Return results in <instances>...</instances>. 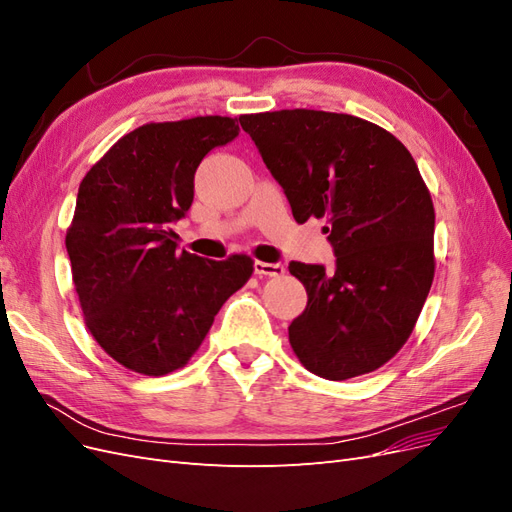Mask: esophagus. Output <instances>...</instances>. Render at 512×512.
I'll return each mask as SVG.
<instances>
[{
	"mask_svg": "<svg viewBox=\"0 0 512 512\" xmlns=\"http://www.w3.org/2000/svg\"><path fill=\"white\" fill-rule=\"evenodd\" d=\"M286 271V267L282 262H262V260H254V273L256 275H267V277H277Z\"/></svg>",
	"mask_w": 512,
	"mask_h": 512,
	"instance_id": "34e87169",
	"label": "esophagus"
}]
</instances>
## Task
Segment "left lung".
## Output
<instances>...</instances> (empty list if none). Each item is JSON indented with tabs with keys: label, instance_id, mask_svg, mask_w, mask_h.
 <instances>
[{
	"label": "left lung",
	"instance_id": "left-lung-1",
	"mask_svg": "<svg viewBox=\"0 0 512 512\" xmlns=\"http://www.w3.org/2000/svg\"><path fill=\"white\" fill-rule=\"evenodd\" d=\"M239 121L294 220L329 222L333 269L288 267L307 290L288 327L294 354L327 380L369 374L406 344L433 282L436 213L414 158L352 115L294 108Z\"/></svg>",
	"mask_w": 512,
	"mask_h": 512
}]
</instances>
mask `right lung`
<instances>
[{
  "label": "right lung",
  "mask_w": 512,
  "mask_h": 512,
  "mask_svg": "<svg viewBox=\"0 0 512 512\" xmlns=\"http://www.w3.org/2000/svg\"><path fill=\"white\" fill-rule=\"evenodd\" d=\"M237 136V119L218 115L147 123L119 138L79 185L66 250L85 324L138 374L188 363L254 271L247 256L179 252L173 230L192 207L198 164Z\"/></svg>",
  "instance_id": "right-lung-1"
}]
</instances>
